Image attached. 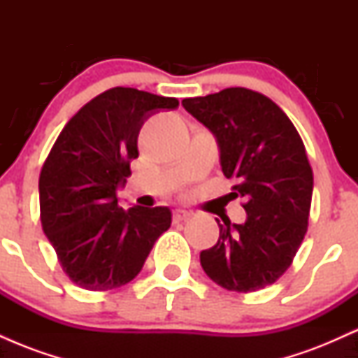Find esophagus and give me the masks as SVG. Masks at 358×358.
<instances>
[{
  "instance_id": "1",
  "label": "esophagus",
  "mask_w": 358,
  "mask_h": 358,
  "mask_svg": "<svg viewBox=\"0 0 358 358\" xmlns=\"http://www.w3.org/2000/svg\"><path fill=\"white\" fill-rule=\"evenodd\" d=\"M192 217V212L188 210H183V208H176L173 212V222H182V220H187Z\"/></svg>"
}]
</instances>
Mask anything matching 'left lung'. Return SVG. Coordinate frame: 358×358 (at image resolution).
<instances>
[{"label":"left lung","mask_w":358,"mask_h":358,"mask_svg":"<svg viewBox=\"0 0 358 358\" xmlns=\"http://www.w3.org/2000/svg\"><path fill=\"white\" fill-rule=\"evenodd\" d=\"M183 108L212 131L220 148L231 199L244 196V224H219L217 244L200 252L213 282L250 293L276 282L289 268L308 229L313 170L289 117L264 94L229 87L188 97Z\"/></svg>","instance_id":"8db88e82"}]
</instances>
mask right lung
Segmentation results:
<instances>
[{
	"label": "right lung",
	"mask_w": 358,
	"mask_h": 358,
	"mask_svg": "<svg viewBox=\"0 0 358 358\" xmlns=\"http://www.w3.org/2000/svg\"><path fill=\"white\" fill-rule=\"evenodd\" d=\"M178 99L113 87L89 101L52 146L40 171V220L73 285L108 291L133 281L171 225L168 207L122 208L116 190L138 158V134Z\"/></svg>",
	"instance_id": "obj_1"
}]
</instances>
